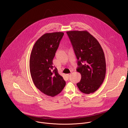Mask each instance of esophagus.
<instances>
[{"mask_svg":"<svg viewBox=\"0 0 128 128\" xmlns=\"http://www.w3.org/2000/svg\"><path fill=\"white\" fill-rule=\"evenodd\" d=\"M70 76H71V74H67V76L68 78H70Z\"/></svg>","mask_w":128,"mask_h":128,"instance_id":"obj_1","label":"esophagus"}]
</instances>
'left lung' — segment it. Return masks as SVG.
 <instances>
[{
  "label": "left lung",
  "mask_w": 128,
  "mask_h": 128,
  "mask_svg": "<svg viewBox=\"0 0 128 128\" xmlns=\"http://www.w3.org/2000/svg\"><path fill=\"white\" fill-rule=\"evenodd\" d=\"M78 66L76 70L81 78L77 83L79 90L86 94L96 92L104 81L106 65L100 44L87 30L67 32Z\"/></svg>",
  "instance_id": "1"
}]
</instances>
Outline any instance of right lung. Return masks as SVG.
Returning a JSON list of instances; mask_svg holds the SVG:
<instances>
[{
	"label": "right lung",
	"mask_w": 128,
	"mask_h": 128,
	"mask_svg": "<svg viewBox=\"0 0 128 128\" xmlns=\"http://www.w3.org/2000/svg\"><path fill=\"white\" fill-rule=\"evenodd\" d=\"M64 33L54 32L42 36L34 43L30 58V71L36 87L54 97L62 90L66 82L52 65V60Z\"/></svg>",
	"instance_id": "right-lung-1"
}]
</instances>
